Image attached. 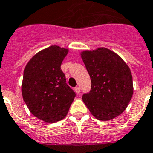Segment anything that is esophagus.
Instances as JSON below:
<instances>
[{"instance_id":"obj_1","label":"esophagus","mask_w":153,"mask_h":153,"mask_svg":"<svg viewBox=\"0 0 153 153\" xmlns=\"http://www.w3.org/2000/svg\"><path fill=\"white\" fill-rule=\"evenodd\" d=\"M74 91H75V92L76 94H79V92H80V88H79V87H76V88H74Z\"/></svg>"}]
</instances>
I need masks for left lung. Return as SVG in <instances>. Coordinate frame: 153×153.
Masks as SVG:
<instances>
[{
  "label": "left lung",
  "mask_w": 153,
  "mask_h": 153,
  "mask_svg": "<svg viewBox=\"0 0 153 153\" xmlns=\"http://www.w3.org/2000/svg\"><path fill=\"white\" fill-rule=\"evenodd\" d=\"M80 56L91 80V90L83 95V102L96 119H114L127 108L133 95L129 66L119 55L103 47L82 51Z\"/></svg>",
  "instance_id": "obj_1"
}]
</instances>
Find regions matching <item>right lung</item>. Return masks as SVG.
Instances as JSON below:
<instances>
[{
    "instance_id": "add662e5",
    "label": "right lung",
    "mask_w": 153,
    "mask_h": 153,
    "mask_svg": "<svg viewBox=\"0 0 153 153\" xmlns=\"http://www.w3.org/2000/svg\"><path fill=\"white\" fill-rule=\"evenodd\" d=\"M68 52V48L51 45L34 55L24 69V102L34 117L46 123L64 119L75 98L61 70Z\"/></svg>"
}]
</instances>
